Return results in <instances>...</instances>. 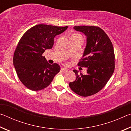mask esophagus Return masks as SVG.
I'll return each instance as SVG.
<instances>
[{"label":"esophagus","mask_w":131,"mask_h":131,"mask_svg":"<svg viewBox=\"0 0 131 131\" xmlns=\"http://www.w3.org/2000/svg\"><path fill=\"white\" fill-rule=\"evenodd\" d=\"M61 70L63 71V72H67L68 71V69L67 68H61Z\"/></svg>","instance_id":"esophagus-1"}]
</instances>
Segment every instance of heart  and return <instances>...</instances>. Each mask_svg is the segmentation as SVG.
Wrapping results in <instances>:
<instances>
[{"label": "heart", "mask_w": 131, "mask_h": 131, "mask_svg": "<svg viewBox=\"0 0 131 131\" xmlns=\"http://www.w3.org/2000/svg\"><path fill=\"white\" fill-rule=\"evenodd\" d=\"M81 37V36L80 35H79V34H74L72 35L70 37Z\"/></svg>", "instance_id": "heart-1"}]
</instances>
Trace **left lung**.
Returning a JSON list of instances; mask_svg holds the SVG:
<instances>
[{"label":"left lung","instance_id":"left-lung-1","mask_svg":"<svg viewBox=\"0 0 131 131\" xmlns=\"http://www.w3.org/2000/svg\"><path fill=\"white\" fill-rule=\"evenodd\" d=\"M74 29L87 37V44L83 58L78 65L87 68V74H78L69 87L80 96L86 97L96 94L107 84L115 68L114 48L107 34L95 26H76Z\"/></svg>","mask_w":131,"mask_h":131}]
</instances>
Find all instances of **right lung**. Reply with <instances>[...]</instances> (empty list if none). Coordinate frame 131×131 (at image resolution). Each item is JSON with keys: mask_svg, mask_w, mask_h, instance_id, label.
I'll return each mask as SVG.
<instances>
[{"mask_svg": "<svg viewBox=\"0 0 131 131\" xmlns=\"http://www.w3.org/2000/svg\"><path fill=\"white\" fill-rule=\"evenodd\" d=\"M68 27L39 24L33 26L19 40L13 57L19 79L26 88L39 91L48 87L60 71L57 63L50 65L42 56L54 45V39Z\"/></svg>", "mask_w": 131, "mask_h": 131, "instance_id": "1", "label": "right lung"}]
</instances>
